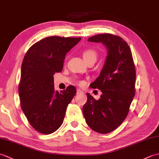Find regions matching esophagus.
Returning <instances> with one entry per match:
<instances>
[{
  "instance_id": "esophagus-1",
  "label": "esophagus",
  "mask_w": 159,
  "mask_h": 159,
  "mask_svg": "<svg viewBox=\"0 0 159 159\" xmlns=\"http://www.w3.org/2000/svg\"><path fill=\"white\" fill-rule=\"evenodd\" d=\"M80 93H83V91L81 89H76V93L77 94H79Z\"/></svg>"
}]
</instances>
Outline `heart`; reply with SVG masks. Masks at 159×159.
<instances>
[{
  "mask_svg": "<svg viewBox=\"0 0 159 159\" xmlns=\"http://www.w3.org/2000/svg\"><path fill=\"white\" fill-rule=\"evenodd\" d=\"M83 57L85 61L87 62V61H89L92 60V59L96 60L97 53L92 49H87V50H85V51L83 52ZM79 83L80 84V85H82V84H83V81H79Z\"/></svg>",
  "mask_w": 159,
  "mask_h": 159,
  "instance_id": "b5f03b06",
  "label": "heart"
}]
</instances>
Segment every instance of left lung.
Listing matches in <instances>:
<instances>
[{
    "mask_svg": "<svg viewBox=\"0 0 159 159\" xmlns=\"http://www.w3.org/2000/svg\"><path fill=\"white\" fill-rule=\"evenodd\" d=\"M88 42L101 43L107 55L99 76L90 84L102 94L95 100L87 93L83 112L87 125L97 133L114 130L126 117L135 93L136 72L129 46L119 36L104 33L91 37Z\"/></svg>",
    "mask_w": 159,
    "mask_h": 159,
    "instance_id": "obj_1",
    "label": "left lung"
}]
</instances>
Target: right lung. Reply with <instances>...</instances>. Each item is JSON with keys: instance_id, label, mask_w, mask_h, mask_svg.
Masks as SVG:
<instances>
[{"instance_id": "1", "label": "right lung", "mask_w": 159, "mask_h": 159, "mask_svg": "<svg viewBox=\"0 0 159 159\" xmlns=\"http://www.w3.org/2000/svg\"><path fill=\"white\" fill-rule=\"evenodd\" d=\"M80 38L48 37L34 43L24 57L18 92L22 110L30 124L43 134L56 131L63 124L75 87L55 90V72L62 71L66 54Z\"/></svg>"}]
</instances>
